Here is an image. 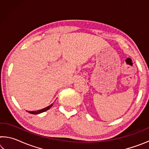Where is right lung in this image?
I'll return each mask as SVG.
<instances>
[{"mask_svg": "<svg viewBox=\"0 0 149 149\" xmlns=\"http://www.w3.org/2000/svg\"><path fill=\"white\" fill-rule=\"evenodd\" d=\"M52 106V104L49 105V107H47L46 108H43V109H41V110H37V111H27L29 113H30V114H40V113H42V112H45V111L48 110L49 109H50V107H51Z\"/></svg>", "mask_w": 149, "mask_h": 149, "instance_id": "right-lung-1", "label": "right lung"}]
</instances>
